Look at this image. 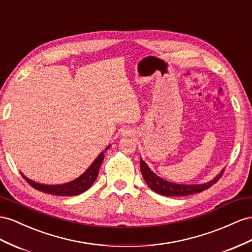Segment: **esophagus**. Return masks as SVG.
Wrapping results in <instances>:
<instances>
[{
	"instance_id": "obj_1",
	"label": "esophagus",
	"mask_w": 252,
	"mask_h": 252,
	"mask_svg": "<svg viewBox=\"0 0 252 252\" xmlns=\"http://www.w3.org/2000/svg\"><path fill=\"white\" fill-rule=\"evenodd\" d=\"M123 135H129V137H131V135H133V131L131 129H124Z\"/></svg>"
}]
</instances>
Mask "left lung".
<instances>
[{
    "label": "left lung",
    "instance_id": "8db88e82",
    "mask_svg": "<svg viewBox=\"0 0 252 252\" xmlns=\"http://www.w3.org/2000/svg\"><path fill=\"white\" fill-rule=\"evenodd\" d=\"M140 167L147 186L151 188L154 192L158 193L162 196H187L192 195L205 191L209 188L212 187L214 183L219 181L221 177L223 171L220 172L219 176H216L213 180H211L207 183H202V185H177V183L169 182L167 180L162 179L161 177L156 175L154 172L151 171L146 163L140 159Z\"/></svg>",
    "mask_w": 252,
    "mask_h": 252
}]
</instances>
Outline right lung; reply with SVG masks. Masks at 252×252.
Returning <instances> with one entry per match:
<instances>
[{
	"label": "right lung",
	"mask_w": 252,
	"mask_h": 252,
	"mask_svg": "<svg viewBox=\"0 0 252 252\" xmlns=\"http://www.w3.org/2000/svg\"><path fill=\"white\" fill-rule=\"evenodd\" d=\"M109 147H110V145H108L105 151L101 152L97 156V158L93 161L92 164L89 166V168H88L83 175L79 176L78 178H76L75 180L70 181L67 183H63V185H58V186L41 185V183H37L35 181L29 179L23 174H21V175L32 188H35L36 189H38V191H41V192H44L47 194L58 195V196L79 195L81 193L86 192L88 189H90L94 183V181L96 180L100 164L105 158V153L107 152V149Z\"/></svg>",
	"instance_id": "add662e5"
}]
</instances>
